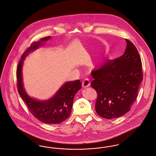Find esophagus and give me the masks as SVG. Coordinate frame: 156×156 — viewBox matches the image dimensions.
<instances>
[{"label": "esophagus", "mask_w": 156, "mask_h": 156, "mask_svg": "<svg viewBox=\"0 0 156 156\" xmlns=\"http://www.w3.org/2000/svg\"><path fill=\"white\" fill-rule=\"evenodd\" d=\"M90 84V83L89 80H87V79H85V80H83V81L82 82V86L83 87H88L89 86Z\"/></svg>", "instance_id": "34e87169"}]
</instances>
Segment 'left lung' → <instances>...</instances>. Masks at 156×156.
<instances>
[{
  "label": "left lung",
  "instance_id": "1",
  "mask_svg": "<svg viewBox=\"0 0 156 156\" xmlns=\"http://www.w3.org/2000/svg\"><path fill=\"white\" fill-rule=\"evenodd\" d=\"M124 54L93 70L91 86L97 93L95 109L103 118H117L130 110L138 97L143 80L140 54L133 43L126 39Z\"/></svg>",
  "mask_w": 156,
  "mask_h": 156
}]
</instances>
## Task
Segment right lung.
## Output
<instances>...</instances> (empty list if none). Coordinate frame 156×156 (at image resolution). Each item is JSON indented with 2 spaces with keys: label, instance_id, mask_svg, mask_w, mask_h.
Instances as JSON below:
<instances>
[{
  "label": "right lung",
  "instance_id": "add662e5",
  "mask_svg": "<svg viewBox=\"0 0 156 156\" xmlns=\"http://www.w3.org/2000/svg\"><path fill=\"white\" fill-rule=\"evenodd\" d=\"M51 36L41 38L40 41L34 42L23 54L16 68V81L18 91L25 102L30 112L34 117L43 123L59 124L69 118L71 112L75 93L81 89L79 80L67 82L56 93L54 97L47 101H39L28 96L22 83V67L23 60L28 54L37 48L41 42L48 40Z\"/></svg>",
  "mask_w": 156,
  "mask_h": 156
}]
</instances>
